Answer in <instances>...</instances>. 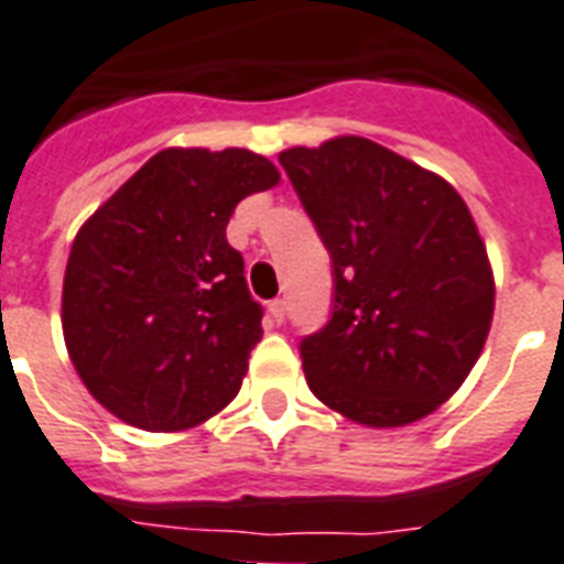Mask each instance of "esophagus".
I'll use <instances>...</instances> for the list:
<instances>
[{
	"label": "esophagus",
	"mask_w": 564,
	"mask_h": 564,
	"mask_svg": "<svg viewBox=\"0 0 564 564\" xmlns=\"http://www.w3.org/2000/svg\"><path fill=\"white\" fill-rule=\"evenodd\" d=\"M268 316H271V323H276V325L285 323V302L282 300L268 302Z\"/></svg>",
	"instance_id": "1"
}]
</instances>
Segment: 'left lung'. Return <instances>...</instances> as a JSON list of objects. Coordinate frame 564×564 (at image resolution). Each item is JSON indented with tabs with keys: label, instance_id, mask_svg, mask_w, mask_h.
<instances>
[{
	"label": "left lung",
	"instance_id": "8db88e82",
	"mask_svg": "<svg viewBox=\"0 0 564 564\" xmlns=\"http://www.w3.org/2000/svg\"><path fill=\"white\" fill-rule=\"evenodd\" d=\"M279 164L334 264L332 319L300 346L308 389L362 426L421 421L467 380L496 308L467 204L357 134L285 149Z\"/></svg>",
	"mask_w": 564,
	"mask_h": 564
}]
</instances>
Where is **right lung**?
Segmentation results:
<instances>
[{
    "label": "right lung",
    "instance_id": "obj_1",
    "mask_svg": "<svg viewBox=\"0 0 564 564\" xmlns=\"http://www.w3.org/2000/svg\"><path fill=\"white\" fill-rule=\"evenodd\" d=\"M276 184V166L250 149L170 147L77 230L63 337L111 415L181 432L239 394L262 339V305L227 245V221L241 198Z\"/></svg>",
    "mask_w": 564,
    "mask_h": 564
}]
</instances>
